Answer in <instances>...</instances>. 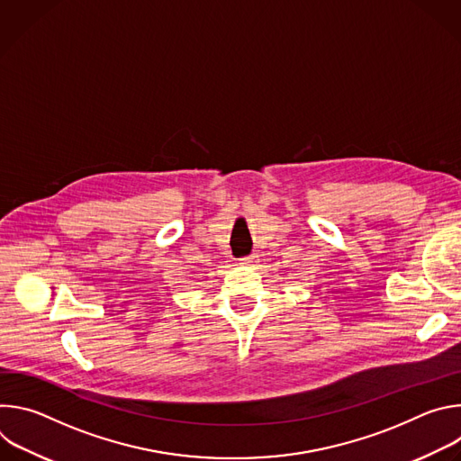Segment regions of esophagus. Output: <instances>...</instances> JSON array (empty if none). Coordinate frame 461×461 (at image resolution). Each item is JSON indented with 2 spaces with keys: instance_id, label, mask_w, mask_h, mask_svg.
<instances>
[{
  "instance_id": "1",
  "label": "esophagus",
  "mask_w": 461,
  "mask_h": 461,
  "mask_svg": "<svg viewBox=\"0 0 461 461\" xmlns=\"http://www.w3.org/2000/svg\"><path fill=\"white\" fill-rule=\"evenodd\" d=\"M255 260H257V255H246V257L239 258V265L240 267H249V265H253Z\"/></svg>"
}]
</instances>
